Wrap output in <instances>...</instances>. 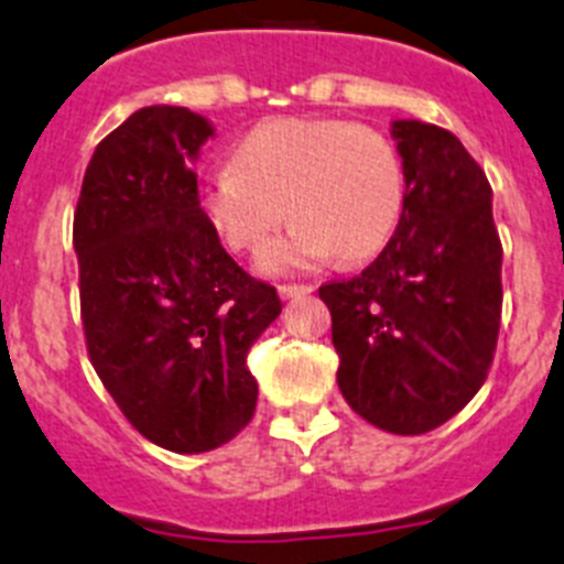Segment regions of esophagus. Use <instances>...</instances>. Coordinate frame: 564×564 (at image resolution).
Here are the masks:
<instances>
[{
  "label": "esophagus",
  "mask_w": 564,
  "mask_h": 564,
  "mask_svg": "<svg viewBox=\"0 0 564 564\" xmlns=\"http://www.w3.org/2000/svg\"><path fill=\"white\" fill-rule=\"evenodd\" d=\"M278 292H281L283 301H289V297L310 295V292H315V286H303V283H283V286H278Z\"/></svg>",
  "instance_id": "esophagus-1"
}]
</instances>
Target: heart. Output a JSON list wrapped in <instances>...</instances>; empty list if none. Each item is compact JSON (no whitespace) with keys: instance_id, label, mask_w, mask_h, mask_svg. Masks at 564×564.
Segmentation results:
<instances>
[{"instance_id":"heart-1","label":"heart","mask_w":564,"mask_h":564,"mask_svg":"<svg viewBox=\"0 0 564 564\" xmlns=\"http://www.w3.org/2000/svg\"><path fill=\"white\" fill-rule=\"evenodd\" d=\"M232 161L200 178V209L235 252H258L289 215L295 224L258 258L267 275L306 272L335 252L369 261L403 215V164L371 127L272 119L238 141Z\"/></svg>"}]
</instances>
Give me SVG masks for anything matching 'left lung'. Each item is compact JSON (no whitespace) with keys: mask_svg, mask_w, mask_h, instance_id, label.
<instances>
[{"mask_svg":"<svg viewBox=\"0 0 564 564\" xmlns=\"http://www.w3.org/2000/svg\"><path fill=\"white\" fill-rule=\"evenodd\" d=\"M403 215L375 263L321 286L340 355L337 386L364 420L425 434L486 383L502 312V243L491 184L457 135L391 121Z\"/></svg>","mask_w":564,"mask_h":564,"instance_id":"1","label":"left lung"}]
</instances>
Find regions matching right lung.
Masks as SVG:
<instances>
[{
  "label": "right lung",
  "mask_w": 564,
  "mask_h": 564,
  "mask_svg": "<svg viewBox=\"0 0 564 564\" xmlns=\"http://www.w3.org/2000/svg\"><path fill=\"white\" fill-rule=\"evenodd\" d=\"M215 127L187 107L135 110L93 153L73 218L93 369L124 417L175 454L252 420V343L281 315L200 209L193 166Z\"/></svg>",
  "instance_id": "right-lung-1"
}]
</instances>
